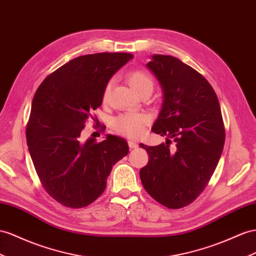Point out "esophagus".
Returning <instances> with one entry per match:
<instances>
[{
	"label": "esophagus",
	"mask_w": 256,
	"mask_h": 256,
	"mask_svg": "<svg viewBox=\"0 0 256 256\" xmlns=\"http://www.w3.org/2000/svg\"><path fill=\"white\" fill-rule=\"evenodd\" d=\"M128 147L130 149H136L137 147H138V144H137L136 142L134 140H128Z\"/></svg>",
	"instance_id": "1"
}]
</instances>
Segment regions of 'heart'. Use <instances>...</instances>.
<instances>
[{"instance_id": "obj_1", "label": "heart", "mask_w": 256, "mask_h": 256, "mask_svg": "<svg viewBox=\"0 0 256 256\" xmlns=\"http://www.w3.org/2000/svg\"><path fill=\"white\" fill-rule=\"evenodd\" d=\"M126 80L137 94L145 90L154 88V78L144 70L130 71L126 76ZM111 88L109 83L104 92V100H106ZM148 122V118L142 114H121L114 122V126L118 133L128 137H137L142 134L145 124Z\"/></svg>"}]
</instances>
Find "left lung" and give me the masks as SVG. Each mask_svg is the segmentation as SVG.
<instances>
[{"instance_id":"left-lung-1","label":"left lung","mask_w":256,"mask_h":256,"mask_svg":"<svg viewBox=\"0 0 256 256\" xmlns=\"http://www.w3.org/2000/svg\"><path fill=\"white\" fill-rule=\"evenodd\" d=\"M146 66L163 98L152 130L168 138L158 146L140 145L149 156L140 180L156 201L180 208L206 188L222 152L225 128L218 98L206 78L178 58L152 55Z\"/></svg>"}]
</instances>
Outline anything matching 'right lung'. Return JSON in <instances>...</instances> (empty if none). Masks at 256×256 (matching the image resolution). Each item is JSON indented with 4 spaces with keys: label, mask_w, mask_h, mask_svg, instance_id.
<instances>
[{
    "label": "right lung",
    "mask_w": 256,
    "mask_h": 256,
    "mask_svg": "<svg viewBox=\"0 0 256 256\" xmlns=\"http://www.w3.org/2000/svg\"><path fill=\"white\" fill-rule=\"evenodd\" d=\"M133 58L128 53L76 57L41 83L26 130L32 162L45 190L60 204L84 208L106 188L111 168L128 154L126 140H82L90 112L102 102L116 72Z\"/></svg>",
    "instance_id": "obj_1"
}]
</instances>
